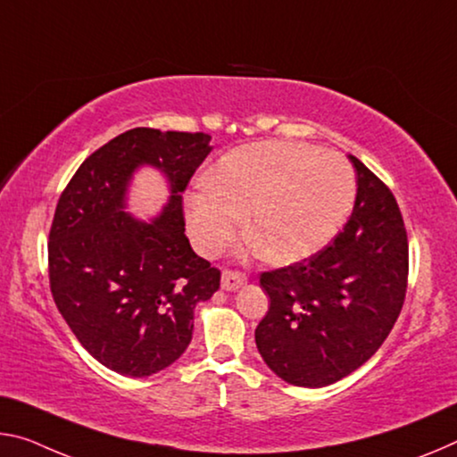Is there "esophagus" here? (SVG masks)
Instances as JSON below:
<instances>
[{"mask_svg":"<svg viewBox=\"0 0 457 457\" xmlns=\"http://www.w3.org/2000/svg\"><path fill=\"white\" fill-rule=\"evenodd\" d=\"M245 282H248V274L242 270H229V268H226L221 274V287L226 291H236V288H240Z\"/></svg>","mask_w":457,"mask_h":457,"instance_id":"34e87169","label":"esophagus"}]
</instances>
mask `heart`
Segmentation results:
<instances>
[{
	"mask_svg": "<svg viewBox=\"0 0 457 457\" xmlns=\"http://www.w3.org/2000/svg\"><path fill=\"white\" fill-rule=\"evenodd\" d=\"M356 180L337 152L309 144L258 142L231 150L207 183L187 195L199 248L215 254L250 212L245 237L270 262H293L323 248L350 213Z\"/></svg>",
	"mask_w": 457,
	"mask_h": 457,
	"instance_id": "1",
	"label": "heart"
}]
</instances>
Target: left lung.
Listing matches in <instances>:
<instances>
[{"mask_svg":"<svg viewBox=\"0 0 457 457\" xmlns=\"http://www.w3.org/2000/svg\"><path fill=\"white\" fill-rule=\"evenodd\" d=\"M358 193L344 229L301 262L260 274L270 307L256 328L268 368L320 388L370 360L401 313L409 240L393 191L350 156Z\"/></svg>","mask_w":457,"mask_h":457,"instance_id":"left-lung-1","label":"left lung"}]
</instances>
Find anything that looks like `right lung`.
<instances>
[{
    "mask_svg": "<svg viewBox=\"0 0 457 457\" xmlns=\"http://www.w3.org/2000/svg\"><path fill=\"white\" fill-rule=\"evenodd\" d=\"M205 132L134 128L79 166L48 234L50 293L71 331L110 370L142 378L170 366L193 337V313L221 272L185 236L183 195L209 154ZM144 162L171 180V203L142 224L123 212L127 180Z\"/></svg>",
    "mask_w": 457,
    "mask_h": 457,
    "instance_id": "obj_1",
    "label": "right lung"
}]
</instances>
